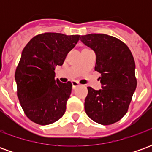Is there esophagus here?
I'll list each match as a JSON object with an SVG mask.
<instances>
[{"label": "esophagus", "instance_id": "1", "mask_svg": "<svg viewBox=\"0 0 152 152\" xmlns=\"http://www.w3.org/2000/svg\"><path fill=\"white\" fill-rule=\"evenodd\" d=\"M72 85L73 89H75L76 87L80 86L79 82H77V81H76V80H72Z\"/></svg>", "mask_w": 152, "mask_h": 152}]
</instances>
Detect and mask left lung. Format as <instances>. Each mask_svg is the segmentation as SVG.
Returning a JSON list of instances; mask_svg holds the SVG:
<instances>
[{"mask_svg":"<svg viewBox=\"0 0 152 152\" xmlns=\"http://www.w3.org/2000/svg\"><path fill=\"white\" fill-rule=\"evenodd\" d=\"M80 39L95 52L94 69L101 73L102 88H87L86 114L100 124H114L128 112L137 87L133 54L123 41L112 36L92 33L81 36Z\"/></svg>","mask_w":152,"mask_h":152,"instance_id":"obj_1","label":"left lung"}]
</instances>
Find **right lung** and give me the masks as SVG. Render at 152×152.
<instances>
[{
  "label": "right lung",
  "instance_id": "right-lung-1",
  "mask_svg": "<svg viewBox=\"0 0 152 152\" xmlns=\"http://www.w3.org/2000/svg\"><path fill=\"white\" fill-rule=\"evenodd\" d=\"M80 37L45 32L34 37L23 50L15 75L17 95L25 115L34 123L52 124L66 112L72 85L55 80L54 70L63 65Z\"/></svg>",
  "mask_w": 152,
  "mask_h": 152
}]
</instances>
